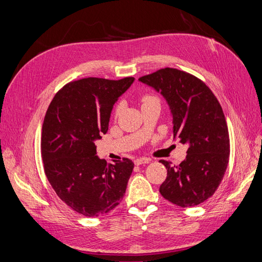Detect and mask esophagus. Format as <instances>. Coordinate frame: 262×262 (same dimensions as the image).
Wrapping results in <instances>:
<instances>
[{"label":"esophagus","instance_id":"34e87169","mask_svg":"<svg viewBox=\"0 0 262 262\" xmlns=\"http://www.w3.org/2000/svg\"><path fill=\"white\" fill-rule=\"evenodd\" d=\"M149 162H150L149 158L143 157V158H138V160L134 161V164H136V165H142V164H148Z\"/></svg>","mask_w":262,"mask_h":262}]
</instances>
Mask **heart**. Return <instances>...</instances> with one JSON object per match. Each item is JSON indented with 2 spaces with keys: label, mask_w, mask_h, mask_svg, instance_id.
Returning <instances> with one entry per match:
<instances>
[{
  "label": "heart",
  "mask_w": 262,
  "mask_h": 262,
  "mask_svg": "<svg viewBox=\"0 0 262 262\" xmlns=\"http://www.w3.org/2000/svg\"><path fill=\"white\" fill-rule=\"evenodd\" d=\"M153 100H157V97H155L154 95H150V94H145L141 97L142 105H145V104H147V102H150ZM120 112H121V104H119V105H117V107L115 109V116H118L119 114H120Z\"/></svg>",
  "instance_id": "heart-1"
}]
</instances>
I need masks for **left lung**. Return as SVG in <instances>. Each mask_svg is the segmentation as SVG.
Segmentation results:
<instances>
[{
  "mask_svg": "<svg viewBox=\"0 0 262 262\" xmlns=\"http://www.w3.org/2000/svg\"><path fill=\"white\" fill-rule=\"evenodd\" d=\"M139 81L154 87L167 100L173 118V138L187 143L179 165L160 161L167 177L160 187L166 200L190 208L208 200L219 188L229 161L228 128L217 98L196 76L165 68Z\"/></svg>",
  "mask_w": 262,
  "mask_h": 262,
  "instance_id": "obj_1",
  "label": "left lung"
}]
</instances>
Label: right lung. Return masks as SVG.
<instances>
[{
	"label": "right lung",
	"instance_id": "obj_1",
	"mask_svg": "<svg viewBox=\"0 0 262 262\" xmlns=\"http://www.w3.org/2000/svg\"><path fill=\"white\" fill-rule=\"evenodd\" d=\"M134 77H85L54 95L41 130L43 170L60 199L84 216L115 209L125 193L134 164L129 158L107 164L96 155L95 141L108 130L110 113Z\"/></svg>",
	"mask_w": 262,
	"mask_h": 262
}]
</instances>
